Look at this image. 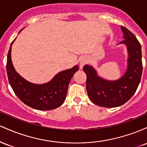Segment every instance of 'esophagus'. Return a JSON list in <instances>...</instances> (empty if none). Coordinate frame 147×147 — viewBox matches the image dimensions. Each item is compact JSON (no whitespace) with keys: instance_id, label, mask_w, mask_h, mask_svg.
Segmentation results:
<instances>
[{"instance_id":"obj_1","label":"esophagus","mask_w":147,"mask_h":147,"mask_svg":"<svg viewBox=\"0 0 147 147\" xmlns=\"http://www.w3.org/2000/svg\"><path fill=\"white\" fill-rule=\"evenodd\" d=\"M88 62V59L86 57H83L82 59H80V62H79V68L80 69L83 68V67Z\"/></svg>"}]
</instances>
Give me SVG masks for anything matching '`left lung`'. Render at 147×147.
I'll return each mask as SVG.
<instances>
[{
	"label": "left lung",
	"instance_id": "1",
	"mask_svg": "<svg viewBox=\"0 0 147 147\" xmlns=\"http://www.w3.org/2000/svg\"><path fill=\"white\" fill-rule=\"evenodd\" d=\"M123 41L119 44L125 45L127 50V65L122 77L109 80L98 75L92 65H84L86 75V90L89 99L96 105L106 108L122 106L134 95L140 82L142 73L141 45L135 35L121 26ZM117 44V45H119Z\"/></svg>",
	"mask_w": 147,
	"mask_h": 147
}]
</instances>
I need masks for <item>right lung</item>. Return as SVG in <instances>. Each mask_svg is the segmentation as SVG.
<instances>
[{
  "mask_svg": "<svg viewBox=\"0 0 147 147\" xmlns=\"http://www.w3.org/2000/svg\"><path fill=\"white\" fill-rule=\"evenodd\" d=\"M16 38L10 45L6 65L9 84L14 93L24 104L36 110L49 111L59 107L65 101L69 84L79 66L76 65L58 72L45 84L32 83L16 71L12 63L11 47Z\"/></svg>",
  "mask_w": 147,
  "mask_h": 147,
  "instance_id": "obj_1",
  "label": "right lung"
}]
</instances>
